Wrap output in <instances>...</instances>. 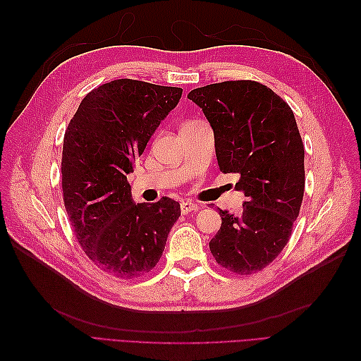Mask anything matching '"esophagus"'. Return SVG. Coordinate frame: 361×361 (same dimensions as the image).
Returning <instances> with one entry per match:
<instances>
[{
	"label": "esophagus",
	"mask_w": 361,
	"mask_h": 361,
	"mask_svg": "<svg viewBox=\"0 0 361 361\" xmlns=\"http://www.w3.org/2000/svg\"><path fill=\"white\" fill-rule=\"evenodd\" d=\"M199 209V206L192 203V202H188V200H182L180 202V212L182 214H190V212H195Z\"/></svg>",
	"instance_id": "esophagus-1"
}]
</instances>
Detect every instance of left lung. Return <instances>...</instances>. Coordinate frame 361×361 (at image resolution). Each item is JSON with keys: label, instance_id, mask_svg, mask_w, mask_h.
I'll list each match as a JSON object with an SVG mask.
<instances>
[{"label": "left lung", "instance_id": "8db88e82", "mask_svg": "<svg viewBox=\"0 0 361 361\" xmlns=\"http://www.w3.org/2000/svg\"><path fill=\"white\" fill-rule=\"evenodd\" d=\"M214 129L223 173H238L245 202L239 214L220 211L221 227L209 248L216 264L239 276L267 268L292 235L304 195V145L290 106L251 80L194 89Z\"/></svg>", "mask_w": 361, "mask_h": 361}]
</instances>
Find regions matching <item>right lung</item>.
Instances as JSON below:
<instances>
[{
  "instance_id": "right-lung-1",
  "label": "right lung",
  "mask_w": 361,
  "mask_h": 361,
  "mask_svg": "<svg viewBox=\"0 0 361 361\" xmlns=\"http://www.w3.org/2000/svg\"><path fill=\"white\" fill-rule=\"evenodd\" d=\"M180 96L179 87L105 82L85 94L64 133V207L85 256L111 277L137 279L154 269L180 216L179 203L169 197L135 204L126 179Z\"/></svg>"
}]
</instances>
